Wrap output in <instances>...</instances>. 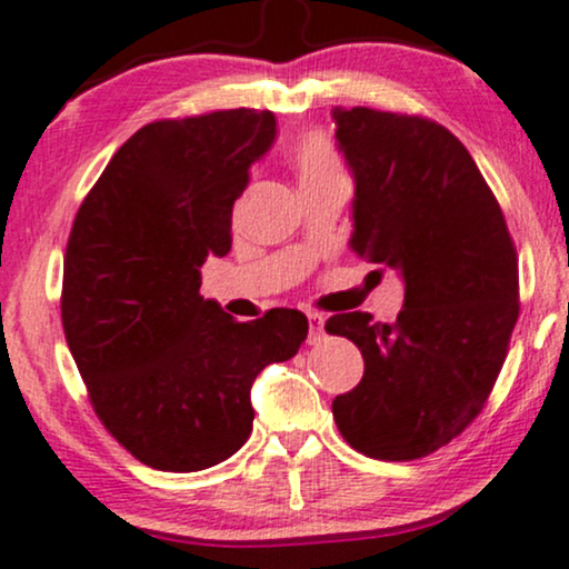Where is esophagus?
Returning a JSON list of instances; mask_svg holds the SVG:
<instances>
[{"label":"esophagus","mask_w":569,"mask_h":569,"mask_svg":"<svg viewBox=\"0 0 569 569\" xmlns=\"http://www.w3.org/2000/svg\"><path fill=\"white\" fill-rule=\"evenodd\" d=\"M307 322H309V341H320L326 336V318L320 312H307Z\"/></svg>","instance_id":"1"}]
</instances>
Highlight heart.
Instances as JSON below:
<instances>
[{
  "label": "heart",
  "instance_id": "obj_1",
  "mask_svg": "<svg viewBox=\"0 0 569 569\" xmlns=\"http://www.w3.org/2000/svg\"><path fill=\"white\" fill-rule=\"evenodd\" d=\"M291 162L299 172L301 186L320 181V178L330 176V172L341 170L333 143H330L328 136H322L320 131H309L293 141Z\"/></svg>",
  "mask_w": 569,
  "mask_h": 569
}]
</instances>
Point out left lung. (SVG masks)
Wrapping results in <instances>:
<instances>
[{"instance_id":"1","label":"left lung","mask_w":569,"mask_h":569,"mask_svg":"<svg viewBox=\"0 0 569 569\" xmlns=\"http://www.w3.org/2000/svg\"><path fill=\"white\" fill-rule=\"evenodd\" d=\"M355 172L351 249L405 278L397 322L333 315L326 330L365 357L333 399L351 449L407 462L433 455L483 409L520 318L517 249L505 212L455 133L422 114L336 110Z\"/></svg>"}]
</instances>
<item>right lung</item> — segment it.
<instances>
[{"mask_svg":"<svg viewBox=\"0 0 569 569\" xmlns=\"http://www.w3.org/2000/svg\"><path fill=\"white\" fill-rule=\"evenodd\" d=\"M276 139L270 110L154 120L114 152L64 249L62 328L102 426L139 462L197 472L247 443L249 391L307 338L299 309L239 322L199 293L233 201Z\"/></svg>","mask_w":569,"mask_h":569,"instance_id":"add662e5","label":"right lung"}]
</instances>
